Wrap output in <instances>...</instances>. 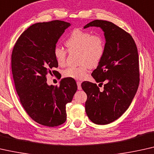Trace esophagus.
Segmentation results:
<instances>
[{"instance_id":"1","label":"esophagus","mask_w":154,"mask_h":154,"mask_svg":"<svg viewBox=\"0 0 154 154\" xmlns=\"http://www.w3.org/2000/svg\"><path fill=\"white\" fill-rule=\"evenodd\" d=\"M81 84H82V82H79V81H77V88H78V90H81V89H82Z\"/></svg>"}]
</instances>
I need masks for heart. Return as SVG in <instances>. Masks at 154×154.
Instances as JSON below:
<instances>
[{
  "mask_svg": "<svg viewBox=\"0 0 154 154\" xmlns=\"http://www.w3.org/2000/svg\"><path fill=\"white\" fill-rule=\"evenodd\" d=\"M69 52L77 51V66H70L65 69L63 75L74 79H83L91 68H96L103 60L105 52V42L103 37L91 35L89 32L75 29L65 41ZM68 51L56 46L54 49V57L59 66L66 65Z\"/></svg>",
  "mask_w": 154,
  "mask_h": 154,
  "instance_id": "obj_1",
  "label": "heart"
}]
</instances>
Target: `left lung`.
I'll return each instance as SVG.
<instances>
[{"mask_svg": "<svg viewBox=\"0 0 154 154\" xmlns=\"http://www.w3.org/2000/svg\"><path fill=\"white\" fill-rule=\"evenodd\" d=\"M90 26L100 27L105 32V55L91 74L100 85L105 84L100 91L96 84L86 81L82 88L87 95L88 117L94 123L105 125L119 118L135 97L140 83L139 55L131 34L114 23L97 19L84 29Z\"/></svg>", "mask_w": 154, "mask_h": 154, "instance_id": "left-lung-1", "label": "left lung"}]
</instances>
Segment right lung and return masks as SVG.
I'll return each mask as SVG.
<instances>
[{
    "label": "right lung",
    "mask_w": 154,
    "mask_h": 154,
    "mask_svg": "<svg viewBox=\"0 0 154 154\" xmlns=\"http://www.w3.org/2000/svg\"><path fill=\"white\" fill-rule=\"evenodd\" d=\"M70 23L54 20L31 26L19 36L12 53V72L19 100L32 119L48 127L66 121V104L72 101L77 86L64 78L59 86H49L47 74L58 65L54 57L56 44ZM58 79L60 77L57 75Z\"/></svg>",
    "instance_id": "add662e5"
}]
</instances>
